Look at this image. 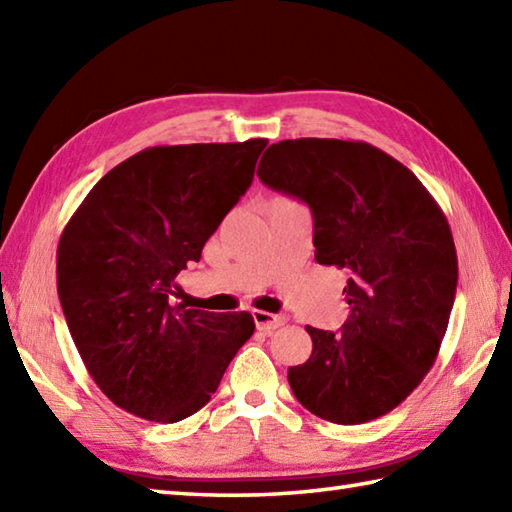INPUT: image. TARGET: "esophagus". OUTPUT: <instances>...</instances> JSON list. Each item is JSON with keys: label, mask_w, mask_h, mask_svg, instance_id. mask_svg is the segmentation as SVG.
Here are the masks:
<instances>
[{"label": "esophagus", "mask_w": 512, "mask_h": 512, "mask_svg": "<svg viewBox=\"0 0 512 512\" xmlns=\"http://www.w3.org/2000/svg\"><path fill=\"white\" fill-rule=\"evenodd\" d=\"M253 319H255L257 330H262V332H273L286 323L284 317H277V314H270L266 310H255Z\"/></svg>", "instance_id": "34e87169"}]
</instances>
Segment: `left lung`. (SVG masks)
I'll use <instances>...</instances> for the list:
<instances>
[{"label":"left lung","instance_id":"obj_1","mask_svg":"<svg viewBox=\"0 0 512 512\" xmlns=\"http://www.w3.org/2000/svg\"><path fill=\"white\" fill-rule=\"evenodd\" d=\"M257 176L310 206L314 259L350 273L343 332L308 325L312 354L288 369L292 394L336 424L385 416L422 383L447 332L458 286L447 215L402 162L361 140H281Z\"/></svg>","mask_w":512,"mask_h":512}]
</instances>
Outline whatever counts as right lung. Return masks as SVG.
Returning a JSON list of instances; mask_svg holds the SVG:
<instances>
[{"instance_id":"add662e5","label":"right lung","mask_w":512,"mask_h":512,"mask_svg":"<svg viewBox=\"0 0 512 512\" xmlns=\"http://www.w3.org/2000/svg\"><path fill=\"white\" fill-rule=\"evenodd\" d=\"M266 138L160 145L94 184L65 224L57 290L72 341L116 407L151 422L200 411L255 332L248 312L176 301V277L253 182Z\"/></svg>"}]
</instances>
